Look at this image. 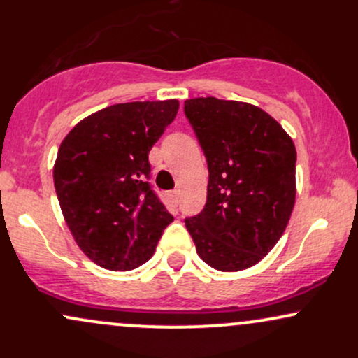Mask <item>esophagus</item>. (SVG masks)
I'll return each instance as SVG.
<instances>
[{"instance_id":"34e87169","label":"esophagus","mask_w":358,"mask_h":358,"mask_svg":"<svg viewBox=\"0 0 358 358\" xmlns=\"http://www.w3.org/2000/svg\"><path fill=\"white\" fill-rule=\"evenodd\" d=\"M171 199H173L175 203L180 202V190H173L171 192Z\"/></svg>"}]
</instances>
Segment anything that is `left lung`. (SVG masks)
I'll list each match as a JSON object with an SVG mask.
<instances>
[{"instance_id":"1","label":"left lung","mask_w":358,"mask_h":358,"mask_svg":"<svg viewBox=\"0 0 358 358\" xmlns=\"http://www.w3.org/2000/svg\"><path fill=\"white\" fill-rule=\"evenodd\" d=\"M185 114L208 165L207 203L185 220L196 254L217 271L252 268L281 239L296 200V148L249 102L195 97Z\"/></svg>"}]
</instances>
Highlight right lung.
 <instances>
[{"mask_svg":"<svg viewBox=\"0 0 358 358\" xmlns=\"http://www.w3.org/2000/svg\"><path fill=\"white\" fill-rule=\"evenodd\" d=\"M180 102H124L77 122L60 143L53 185L82 252L109 271L136 269L173 217L150 188L148 153Z\"/></svg>","mask_w":358,"mask_h":358,"instance_id":"add662e5","label":"right lung"}]
</instances>
